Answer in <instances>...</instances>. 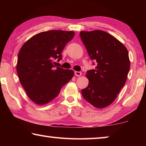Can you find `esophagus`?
Here are the masks:
<instances>
[{
    "mask_svg": "<svg viewBox=\"0 0 146 146\" xmlns=\"http://www.w3.org/2000/svg\"><path fill=\"white\" fill-rule=\"evenodd\" d=\"M75 75L76 76H80L81 75H82V73H81L80 71H75Z\"/></svg>",
    "mask_w": 146,
    "mask_h": 146,
    "instance_id": "34e87169",
    "label": "esophagus"
}]
</instances>
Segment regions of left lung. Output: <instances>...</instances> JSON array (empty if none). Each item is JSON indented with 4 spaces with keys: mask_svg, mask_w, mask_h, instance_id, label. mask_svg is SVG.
I'll list each match as a JSON object with an SVG mask.
<instances>
[{
    "mask_svg": "<svg viewBox=\"0 0 146 146\" xmlns=\"http://www.w3.org/2000/svg\"><path fill=\"white\" fill-rule=\"evenodd\" d=\"M80 36L95 70L87 71V88L81 91L84 99L102 109L114 102L126 82L130 69L127 48L111 35L101 30L80 31Z\"/></svg>",
    "mask_w": 146,
    "mask_h": 146,
    "instance_id": "left-lung-1",
    "label": "left lung"
}]
</instances>
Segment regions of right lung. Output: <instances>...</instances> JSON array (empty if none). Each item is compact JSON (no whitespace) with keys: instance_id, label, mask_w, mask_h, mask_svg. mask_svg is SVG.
<instances>
[{"instance_id":"1","label":"right lung","mask_w":146,"mask_h":146,"mask_svg":"<svg viewBox=\"0 0 146 146\" xmlns=\"http://www.w3.org/2000/svg\"><path fill=\"white\" fill-rule=\"evenodd\" d=\"M74 35L73 31L40 32L20 49L17 63L19 81L27 96L36 104L50 102L73 78V70L56 67L54 60H61L64 48Z\"/></svg>"}]
</instances>
